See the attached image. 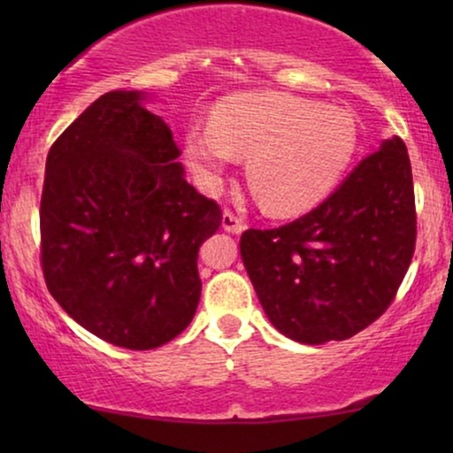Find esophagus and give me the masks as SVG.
I'll use <instances>...</instances> for the list:
<instances>
[{
    "label": "esophagus",
    "mask_w": 453,
    "mask_h": 453,
    "mask_svg": "<svg viewBox=\"0 0 453 453\" xmlns=\"http://www.w3.org/2000/svg\"><path fill=\"white\" fill-rule=\"evenodd\" d=\"M221 226H223V230L230 232V234H241L244 230V221L238 215H234L232 211L223 212Z\"/></svg>",
    "instance_id": "34e87169"
}]
</instances>
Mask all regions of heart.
<instances>
[{
    "instance_id": "b5f03b06",
    "label": "heart",
    "mask_w": 453,
    "mask_h": 453,
    "mask_svg": "<svg viewBox=\"0 0 453 453\" xmlns=\"http://www.w3.org/2000/svg\"><path fill=\"white\" fill-rule=\"evenodd\" d=\"M345 111L288 93H238L212 108L209 129L194 127L185 153L204 189L219 187L234 159L270 215L303 212L334 189L356 150Z\"/></svg>"
}]
</instances>
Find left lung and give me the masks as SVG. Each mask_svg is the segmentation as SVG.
I'll use <instances>...</instances> for the list:
<instances>
[{"label": "left lung", "instance_id": "left-lung-1", "mask_svg": "<svg viewBox=\"0 0 453 453\" xmlns=\"http://www.w3.org/2000/svg\"><path fill=\"white\" fill-rule=\"evenodd\" d=\"M415 236L411 161L394 136L317 209L274 230L244 232L241 256L270 324L292 341L324 345L386 313Z\"/></svg>", "mask_w": 453, "mask_h": 453}]
</instances>
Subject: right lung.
Wrapping results in <instances>:
<instances>
[{
	"label": "right lung",
	"mask_w": 453,
	"mask_h": 453,
	"mask_svg": "<svg viewBox=\"0 0 453 453\" xmlns=\"http://www.w3.org/2000/svg\"><path fill=\"white\" fill-rule=\"evenodd\" d=\"M142 91L104 93L46 157L40 238L49 292L91 334L155 349L194 319L197 251L221 226L185 180L170 127Z\"/></svg>",
	"instance_id": "add662e5"
}]
</instances>
